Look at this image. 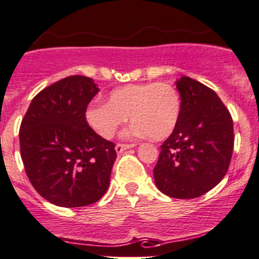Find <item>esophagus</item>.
<instances>
[{
    "mask_svg": "<svg viewBox=\"0 0 259 259\" xmlns=\"http://www.w3.org/2000/svg\"><path fill=\"white\" fill-rule=\"evenodd\" d=\"M134 146H136V144H117V146H115V150H117V153H123L124 150H127V149H131L134 148Z\"/></svg>",
    "mask_w": 259,
    "mask_h": 259,
    "instance_id": "1",
    "label": "esophagus"
}]
</instances>
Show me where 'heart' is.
<instances>
[{
  "instance_id": "heart-1",
  "label": "heart",
  "mask_w": 259,
  "mask_h": 259,
  "mask_svg": "<svg viewBox=\"0 0 259 259\" xmlns=\"http://www.w3.org/2000/svg\"><path fill=\"white\" fill-rule=\"evenodd\" d=\"M181 113L177 90L164 82L140 83L118 87L109 92L108 103H95L86 109V122L104 139H111L131 117L132 125L125 135H148L153 140L169 136Z\"/></svg>"
}]
</instances>
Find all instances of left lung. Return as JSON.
Here are the masks:
<instances>
[{"mask_svg":"<svg viewBox=\"0 0 259 259\" xmlns=\"http://www.w3.org/2000/svg\"><path fill=\"white\" fill-rule=\"evenodd\" d=\"M177 89L179 123L160 145L154 179L165 195L194 199L226 175L234 150V124L229 109L212 89L190 77H182Z\"/></svg>","mask_w":259,"mask_h":259,"instance_id":"8db88e82","label":"left lung"}]
</instances>
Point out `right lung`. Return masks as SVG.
I'll return each mask as SVG.
<instances>
[{
    "mask_svg": "<svg viewBox=\"0 0 259 259\" xmlns=\"http://www.w3.org/2000/svg\"><path fill=\"white\" fill-rule=\"evenodd\" d=\"M97 92L92 78H63L35 95L21 120L25 173L37 193L59 207L94 204L109 187L115 144L97 135L84 115Z\"/></svg>",
    "mask_w": 259,
    "mask_h": 259,
    "instance_id": "1",
    "label": "right lung"
}]
</instances>
